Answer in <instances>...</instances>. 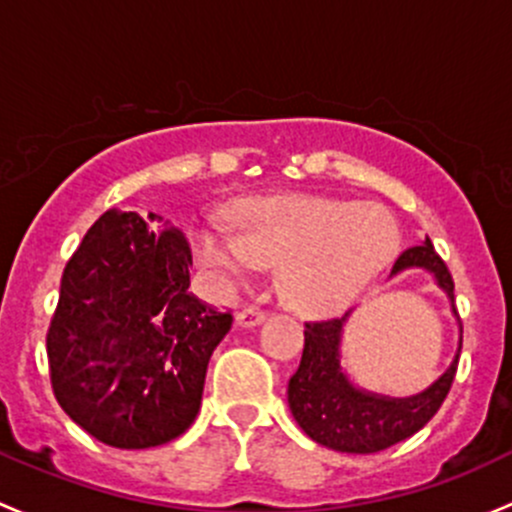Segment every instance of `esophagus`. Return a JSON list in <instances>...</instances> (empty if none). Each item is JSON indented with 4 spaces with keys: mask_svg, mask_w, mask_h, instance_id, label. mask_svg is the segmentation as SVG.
I'll list each match as a JSON object with an SVG mask.
<instances>
[{
    "mask_svg": "<svg viewBox=\"0 0 512 512\" xmlns=\"http://www.w3.org/2000/svg\"><path fill=\"white\" fill-rule=\"evenodd\" d=\"M263 320H266V313L258 308H244L236 315V325H239V328H254V325H261Z\"/></svg>",
    "mask_w": 512,
    "mask_h": 512,
    "instance_id": "34e87169",
    "label": "esophagus"
}]
</instances>
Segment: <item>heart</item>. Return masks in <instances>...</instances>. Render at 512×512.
<instances>
[{"label": "heart", "instance_id": "heart-1", "mask_svg": "<svg viewBox=\"0 0 512 512\" xmlns=\"http://www.w3.org/2000/svg\"><path fill=\"white\" fill-rule=\"evenodd\" d=\"M231 226H202L192 251L221 291L241 286L258 266H276L286 303L305 315L347 308L399 249L392 214L315 194L244 199Z\"/></svg>", "mask_w": 512, "mask_h": 512}]
</instances>
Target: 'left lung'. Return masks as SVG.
<instances>
[{
  "label": "left lung",
  "instance_id": "obj_1",
  "mask_svg": "<svg viewBox=\"0 0 512 512\" xmlns=\"http://www.w3.org/2000/svg\"><path fill=\"white\" fill-rule=\"evenodd\" d=\"M407 268H424L453 305V278L429 239L412 246L394 261L392 276ZM347 318L305 323L300 365L288 382V407L300 429L318 444L342 453H377L416 434L449 394L458 355L449 370L414 397H384L365 392L340 367V342ZM461 352V342H458Z\"/></svg>",
  "mask_w": 512,
  "mask_h": 512
}]
</instances>
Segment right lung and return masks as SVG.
<instances>
[{
  "label": "right lung",
  "instance_id": "obj_1",
  "mask_svg": "<svg viewBox=\"0 0 512 512\" xmlns=\"http://www.w3.org/2000/svg\"><path fill=\"white\" fill-rule=\"evenodd\" d=\"M189 266L182 229L110 209L63 268L46 335L51 387L93 439L150 449L197 419L209 357L234 318L187 291Z\"/></svg>",
  "mask_w": 512,
  "mask_h": 512
}]
</instances>
